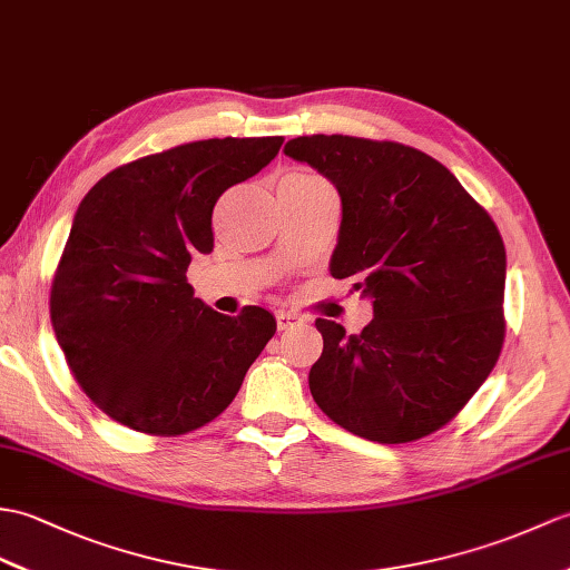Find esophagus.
<instances>
[{
	"mask_svg": "<svg viewBox=\"0 0 570 570\" xmlns=\"http://www.w3.org/2000/svg\"><path fill=\"white\" fill-rule=\"evenodd\" d=\"M296 323H301V317L294 313H276V327L279 330H291Z\"/></svg>",
	"mask_w": 570,
	"mask_h": 570,
	"instance_id": "obj_1",
	"label": "esophagus"
}]
</instances>
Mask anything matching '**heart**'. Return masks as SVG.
<instances>
[{
  "instance_id": "b5f03b06",
  "label": "heart",
  "mask_w": 570,
  "mask_h": 570,
  "mask_svg": "<svg viewBox=\"0 0 570 570\" xmlns=\"http://www.w3.org/2000/svg\"><path fill=\"white\" fill-rule=\"evenodd\" d=\"M286 179H291V181H323V179H317V177H313V175H291V177H286Z\"/></svg>"
}]
</instances>
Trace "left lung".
I'll list each match as a JSON object with an SVG mask.
<instances>
[{"label":"left lung","mask_w":570,"mask_h":570,"mask_svg":"<svg viewBox=\"0 0 570 570\" xmlns=\"http://www.w3.org/2000/svg\"><path fill=\"white\" fill-rule=\"evenodd\" d=\"M284 153L335 184L342 225L330 272L374 298L360 335L317 317L311 393L379 444L452 422L505 342V245L493 218L434 157L393 140L301 136Z\"/></svg>","instance_id":"1"}]
</instances>
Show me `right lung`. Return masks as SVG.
Masks as SVG:
<instances>
[{
  "label": "right lung",
  "instance_id": "obj_1",
  "mask_svg": "<svg viewBox=\"0 0 570 570\" xmlns=\"http://www.w3.org/2000/svg\"><path fill=\"white\" fill-rule=\"evenodd\" d=\"M284 138L184 142L101 177L79 204L52 274L50 323L75 381L118 425L187 434L233 403L276 333L269 311L235 317L194 298L225 189L269 165Z\"/></svg>",
  "mask_w": 570,
  "mask_h": 570
}]
</instances>
